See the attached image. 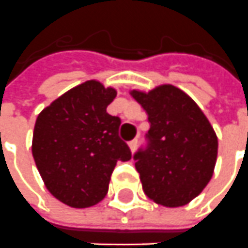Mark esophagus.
I'll return each instance as SVG.
<instances>
[{
    "instance_id": "1",
    "label": "esophagus",
    "mask_w": 248,
    "mask_h": 248,
    "mask_svg": "<svg viewBox=\"0 0 248 248\" xmlns=\"http://www.w3.org/2000/svg\"><path fill=\"white\" fill-rule=\"evenodd\" d=\"M128 146H129V150L134 153L135 150H136V146H138V139H134V140H131L128 143Z\"/></svg>"
}]
</instances>
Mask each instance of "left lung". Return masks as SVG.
<instances>
[{
    "instance_id": "left-lung-1",
    "label": "left lung",
    "mask_w": 248,
    "mask_h": 248,
    "mask_svg": "<svg viewBox=\"0 0 248 248\" xmlns=\"http://www.w3.org/2000/svg\"><path fill=\"white\" fill-rule=\"evenodd\" d=\"M148 114L150 144L135 154L143 192L167 208L189 204L205 189L217 159V136L204 112L174 85L129 92Z\"/></svg>"
}]
</instances>
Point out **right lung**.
<instances>
[{
    "label": "right lung",
    "mask_w": 248,
    "mask_h": 248,
    "mask_svg": "<svg viewBox=\"0 0 248 248\" xmlns=\"http://www.w3.org/2000/svg\"><path fill=\"white\" fill-rule=\"evenodd\" d=\"M116 95V89L90 79L58 97L36 119V167L48 192L71 208L102 201L117 160L132 156L119 138L121 120L107 112Z\"/></svg>",
    "instance_id": "1"
}]
</instances>
